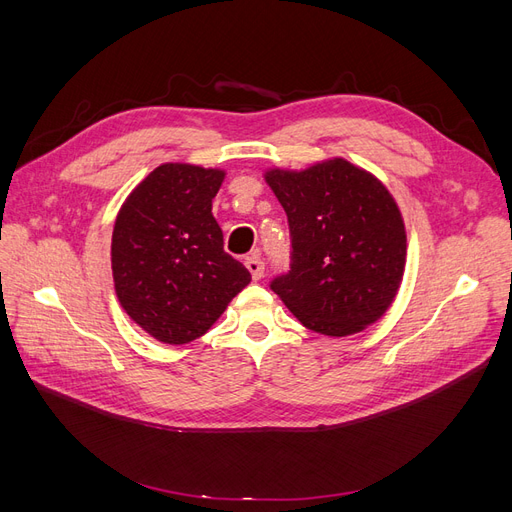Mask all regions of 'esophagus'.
<instances>
[{"label":"esophagus","mask_w":512,"mask_h":512,"mask_svg":"<svg viewBox=\"0 0 512 512\" xmlns=\"http://www.w3.org/2000/svg\"><path fill=\"white\" fill-rule=\"evenodd\" d=\"M245 267L250 269V273H252L254 280H260L262 273H265V262H262V258H260V256H256V254L245 258Z\"/></svg>","instance_id":"obj_1"}]
</instances>
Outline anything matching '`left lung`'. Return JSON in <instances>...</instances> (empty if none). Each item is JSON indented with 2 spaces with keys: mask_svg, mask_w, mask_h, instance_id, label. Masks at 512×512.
Wrapping results in <instances>:
<instances>
[{
  "mask_svg": "<svg viewBox=\"0 0 512 512\" xmlns=\"http://www.w3.org/2000/svg\"><path fill=\"white\" fill-rule=\"evenodd\" d=\"M267 183L290 230V269L269 288L322 335L344 337L376 322L406 265V230L389 190L346 160L303 173L271 170Z\"/></svg>",
  "mask_w": 512,
  "mask_h": 512,
  "instance_id": "8db88e82",
  "label": "left lung"
}]
</instances>
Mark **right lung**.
Returning <instances> with one entry per match:
<instances>
[{"label": "right lung", "mask_w": 512, "mask_h": 512, "mask_svg": "<svg viewBox=\"0 0 512 512\" xmlns=\"http://www.w3.org/2000/svg\"><path fill=\"white\" fill-rule=\"evenodd\" d=\"M224 173L162 164L123 203L111 245L113 280L128 316L164 344L205 335L252 282L224 252L211 213Z\"/></svg>", "instance_id": "right-lung-1"}]
</instances>
